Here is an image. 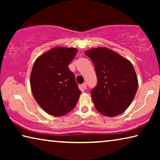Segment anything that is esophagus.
I'll use <instances>...</instances> for the list:
<instances>
[{
	"label": "esophagus",
	"mask_w": 160,
	"mask_h": 160,
	"mask_svg": "<svg viewBox=\"0 0 160 160\" xmlns=\"http://www.w3.org/2000/svg\"><path fill=\"white\" fill-rule=\"evenodd\" d=\"M82 88H83L84 90H86V89H87V83H86V82L82 83Z\"/></svg>",
	"instance_id": "obj_1"
}]
</instances>
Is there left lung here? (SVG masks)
<instances>
[{"label":"left lung","instance_id":"1","mask_svg":"<svg viewBox=\"0 0 160 160\" xmlns=\"http://www.w3.org/2000/svg\"><path fill=\"white\" fill-rule=\"evenodd\" d=\"M85 54L92 61L97 78V85L91 90L94 107L109 117L122 113L138 90V82L132 63L104 47L88 50Z\"/></svg>","mask_w":160,"mask_h":160}]
</instances>
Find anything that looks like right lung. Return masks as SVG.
I'll return each instance as SVG.
<instances>
[{
	"mask_svg": "<svg viewBox=\"0 0 160 160\" xmlns=\"http://www.w3.org/2000/svg\"><path fill=\"white\" fill-rule=\"evenodd\" d=\"M77 52L76 48L58 47L34 62L30 76L32 94L48 114L65 115L77 104L81 91L68 68Z\"/></svg>",
	"mask_w": 160,
	"mask_h": 160,
	"instance_id": "obj_1",
	"label": "right lung"
}]
</instances>
